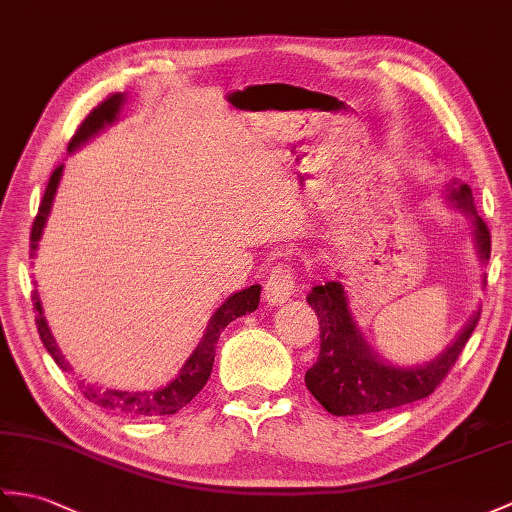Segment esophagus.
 <instances>
[{
  "instance_id": "esophagus-1",
  "label": "esophagus",
  "mask_w": 512,
  "mask_h": 512,
  "mask_svg": "<svg viewBox=\"0 0 512 512\" xmlns=\"http://www.w3.org/2000/svg\"><path fill=\"white\" fill-rule=\"evenodd\" d=\"M296 290V270L290 264H279L272 268L264 288V299L268 305H283Z\"/></svg>"
}]
</instances>
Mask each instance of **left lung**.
I'll use <instances>...</instances> for the list:
<instances>
[{
    "instance_id": "left-lung-1",
    "label": "left lung",
    "mask_w": 512,
    "mask_h": 512,
    "mask_svg": "<svg viewBox=\"0 0 512 512\" xmlns=\"http://www.w3.org/2000/svg\"><path fill=\"white\" fill-rule=\"evenodd\" d=\"M443 196L451 209L469 220L475 251L482 264H486L491 257V233L475 211L471 187L451 181ZM307 303L318 316L320 353L316 364L305 373V386L320 406L336 417H373L432 395L465 349L482 310L478 307L471 314L465 327L434 360L417 366H397L379 358L364 340L340 281L314 285L307 294Z\"/></svg>"
}]
</instances>
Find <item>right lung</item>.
Listing matches in <instances>:
<instances>
[{"label": "right lung", "instance_id": "obj_1", "mask_svg": "<svg viewBox=\"0 0 512 512\" xmlns=\"http://www.w3.org/2000/svg\"><path fill=\"white\" fill-rule=\"evenodd\" d=\"M124 104H126V93H115V95H111V98H106L102 104L95 106V109L87 115V120L82 122L80 128L76 130V135L69 144V152H74L80 146H85L91 137L102 133L106 126H111L120 120ZM63 168L65 165H58V168L52 172L50 183H47V187H45L39 213H37V218H34L32 235H30V257L32 259L37 257L39 242L43 237L47 216H50V211H52V202L56 196L58 183H61ZM259 294H261V285H251V288H244L240 292L231 294L229 299L224 301L216 312H213L209 325L205 329V336H202L198 347L185 360L181 373H178L168 386H163L159 390L130 392V390H113V388L102 390V388L85 386L80 382L82 395H85L91 403H95V406H100V408L115 412V414H126V417H163V414L178 412L198 395L202 386L207 384L211 368H213V358H216V344H218V338L224 331V327L233 323L235 318L255 312L259 305ZM32 301H34V310H37L39 336L45 344L47 353L52 355L54 362L61 366L63 371H69L71 366L65 360L61 349H58L50 327H47V320L43 316V305H41L37 290L32 292Z\"/></svg>", "mask_w": 512, "mask_h": 512}]
</instances>
